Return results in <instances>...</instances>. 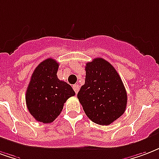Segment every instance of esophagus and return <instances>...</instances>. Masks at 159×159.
Masks as SVG:
<instances>
[{
  "label": "esophagus",
  "instance_id": "esophagus-1",
  "mask_svg": "<svg viewBox=\"0 0 159 159\" xmlns=\"http://www.w3.org/2000/svg\"><path fill=\"white\" fill-rule=\"evenodd\" d=\"M73 89L74 91H75V93H77L78 91H79V85H78V84H75V85H73Z\"/></svg>",
  "mask_w": 159,
  "mask_h": 159
}]
</instances>
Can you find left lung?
I'll use <instances>...</instances> for the list:
<instances>
[{
    "label": "left lung",
    "instance_id": "1",
    "mask_svg": "<svg viewBox=\"0 0 159 159\" xmlns=\"http://www.w3.org/2000/svg\"><path fill=\"white\" fill-rule=\"evenodd\" d=\"M85 84L77 93L78 100L92 121L108 125L124 114L127 93L112 65L103 58L86 64Z\"/></svg>",
    "mask_w": 159,
    "mask_h": 159
}]
</instances>
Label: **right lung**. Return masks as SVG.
Returning a JSON list of instances; mask_svg holds the SVG:
<instances>
[{
  "label": "right lung",
  "instance_id": "add662e5",
  "mask_svg": "<svg viewBox=\"0 0 159 159\" xmlns=\"http://www.w3.org/2000/svg\"><path fill=\"white\" fill-rule=\"evenodd\" d=\"M58 62L48 58L32 74L26 92V104L32 116L44 124L51 123L63 109V105L75 92L68 83L57 77Z\"/></svg>",
  "mask_w": 159,
  "mask_h": 159
}]
</instances>
